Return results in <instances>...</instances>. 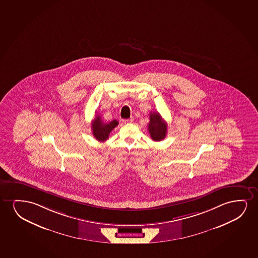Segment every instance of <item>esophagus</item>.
<instances>
[{"label":"esophagus","mask_w":258,"mask_h":258,"mask_svg":"<svg viewBox=\"0 0 258 258\" xmlns=\"http://www.w3.org/2000/svg\"><path fill=\"white\" fill-rule=\"evenodd\" d=\"M133 120H134V118H130V119H125V120H122L123 121L124 123L127 124V123H132L133 122Z\"/></svg>","instance_id":"1"}]
</instances>
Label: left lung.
<instances>
[{
	"mask_svg": "<svg viewBox=\"0 0 258 258\" xmlns=\"http://www.w3.org/2000/svg\"><path fill=\"white\" fill-rule=\"evenodd\" d=\"M150 122L148 124V131L153 141L159 142L166 138L167 125L164 121L162 117L159 113L152 112L150 113Z\"/></svg>",
	"mask_w": 258,
	"mask_h": 258,
	"instance_id": "8db88e82",
	"label": "left lung"
}]
</instances>
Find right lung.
Wrapping results in <instances>:
<instances>
[{"mask_svg": "<svg viewBox=\"0 0 258 258\" xmlns=\"http://www.w3.org/2000/svg\"><path fill=\"white\" fill-rule=\"evenodd\" d=\"M118 124L119 122L116 120H113L108 123L104 122L101 117L97 115L92 122V134L98 141L105 142L109 138L111 131H113Z\"/></svg>", "mask_w": 258, "mask_h": 258, "instance_id": "right-lung-1", "label": "right lung"}]
</instances>
